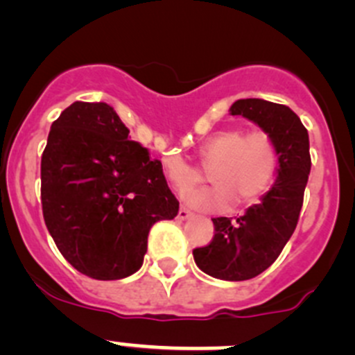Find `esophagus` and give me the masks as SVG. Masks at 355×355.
<instances>
[{"label": "esophagus", "instance_id": "1", "mask_svg": "<svg viewBox=\"0 0 355 355\" xmlns=\"http://www.w3.org/2000/svg\"><path fill=\"white\" fill-rule=\"evenodd\" d=\"M191 216H193V212L189 209H186V207H181L178 212V219H181V220L188 219V217H191Z\"/></svg>", "mask_w": 355, "mask_h": 355}]
</instances>
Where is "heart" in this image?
I'll list each match as a JSON object with an SVG mask.
<instances>
[{
  "label": "heart",
  "mask_w": 355,
  "mask_h": 355,
  "mask_svg": "<svg viewBox=\"0 0 355 355\" xmlns=\"http://www.w3.org/2000/svg\"><path fill=\"white\" fill-rule=\"evenodd\" d=\"M198 164L171 155L164 159V173L178 193L202 184L207 179L205 173L210 174L217 186L191 193L188 202L202 210H224L233 198L238 205L261 198L276 176L279 155L269 132L230 128L212 135L200 146Z\"/></svg>",
  "instance_id": "1"
}]
</instances>
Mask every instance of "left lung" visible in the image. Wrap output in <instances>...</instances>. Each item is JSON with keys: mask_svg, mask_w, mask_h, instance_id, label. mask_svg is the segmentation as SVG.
I'll return each mask as SVG.
<instances>
[{"mask_svg": "<svg viewBox=\"0 0 355 355\" xmlns=\"http://www.w3.org/2000/svg\"><path fill=\"white\" fill-rule=\"evenodd\" d=\"M231 115H243L271 135L279 155L278 178L243 216L234 220L212 219V240L195 248L193 257L212 278L243 282L264 272L295 231L311 173V153L307 129L286 105L247 98L231 105Z\"/></svg>", "mask_w": 355, "mask_h": 355, "instance_id": "left-lung-1", "label": "left lung"}]
</instances>
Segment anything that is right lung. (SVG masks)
Instances as JSON below:
<instances>
[{
  "label": "right lung",
  "instance_id": "add662e5",
  "mask_svg": "<svg viewBox=\"0 0 355 355\" xmlns=\"http://www.w3.org/2000/svg\"><path fill=\"white\" fill-rule=\"evenodd\" d=\"M107 103L76 101L51 124L41 157V205L60 254L93 279L143 266L150 227L178 216L162 162L128 139Z\"/></svg>",
  "mask_w": 355,
  "mask_h": 355
}]
</instances>
